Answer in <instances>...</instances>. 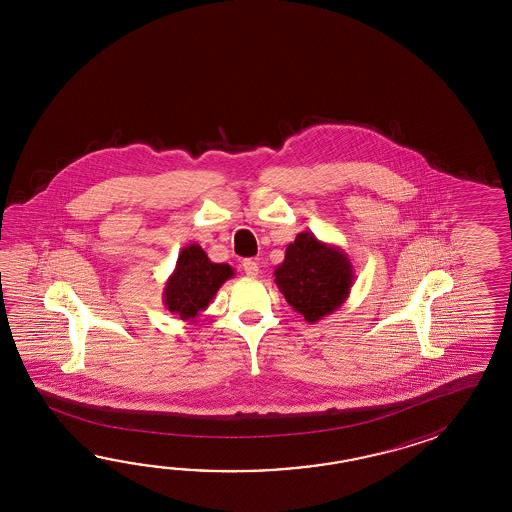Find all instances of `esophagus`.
I'll return each mask as SVG.
<instances>
[{"label": "esophagus", "mask_w": 512, "mask_h": 512, "mask_svg": "<svg viewBox=\"0 0 512 512\" xmlns=\"http://www.w3.org/2000/svg\"><path fill=\"white\" fill-rule=\"evenodd\" d=\"M241 267H243L245 274H247V276H251V278H256V276H258V272H260V267H258V263L254 260H243Z\"/></svg>", "instance_id": "obj_1"}]
</instances>
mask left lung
<instances>
[{"mask_svg":"<svg viewBox=\"0 0 512 512\" xmlns=\"http://www.w3.org/2000/svg\"><path fill=\"white\" fill-rule=\"evenodd\" d=\"M353 280L348 254L318 240L313 232H300L287 245L285 260L274 269V282L287 304L311 324L335 313L348 300Z\"/></svg>","mask_w":512,"mask_h":512,"instance_id":"obj_1","label":"left lung"}]
</instances>
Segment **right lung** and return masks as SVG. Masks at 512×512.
I'll list each match as a JSON object with an SVG mask.
<instances>
[{
  "label": "right lung",
  "mask_w": 512,
  "mask_h": 512,
  "mask_svg": "<svg viewBox=\"0 0 512 512\" xmlns=\"http://www.w3.org/2000/svg\"><path fill=\"white\" fill-rule=\"evenodd\" d=\"M234 276L229 263L210 261L207 252L192 243L179 252L175 269L164 283L166 309L181 320L196 322L201 311L214 300L219 287Z\"/></svg>",
  "instance_id": "obj_1"
}]
</instances>
